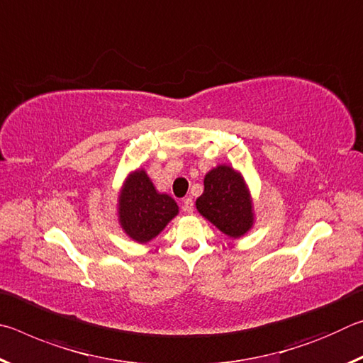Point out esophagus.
<instances>
[{
  "label": "esophagus",
  "mask_w": 363,
  "mask_h": 363,
  "mask_svg": "<svg viewBox=\"0 0 363 363\" xmlns=\"http://www.w3.org/2000/svg\"><path fill=\"white\" fill-rule=\"evenodd\" d=\"M182 208L184 211H186L187 214H192L194 213V200L192 199H186L182 201Z\"/></svg>",
  "instance_id": "esophagus-1"
}]
</instances>
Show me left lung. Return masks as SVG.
Instances as JSON below:
<instances>
[{"label":"left lung","mask_w":363,"mask_h":363,"mask_svg":"<svg viewBox=\"0 0 363 363\" xmlns=\"http://www.w3.org/2000/svg\"><path fill=\"white\" fill-rule=\"evenodd\" d=\"M205 190L195 201L196 211L230 238H240L255 224L251 192L240 171L218 164L208 171Z\"/></svg>","instance_id":"left-lung-1"}]
</instances>
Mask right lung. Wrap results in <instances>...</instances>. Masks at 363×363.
<instances>
[{"mask_svg": "<svg viewBox=\"0 0 363 363\" xmlns=\"http://www.w3.org/2000/svg\"><path fill=\"white\" fill-rule=\"evenodd\" d=\"M118 224L131 240L149 243L173 218L179 206L169 195L158 192L145 169L131 171L120 189Z\"/></svg>", "mask_w": 363, "mask_h": 363, "instance_id": "1", "label": "right lung"}]
</instances>
